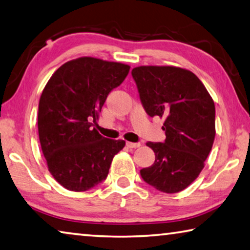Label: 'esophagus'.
Returning a JSON list of instances; mask_svg holds the SVG:
<instances>
[{
    "label": "esophagus",
    "instance_id": "esophagus-1",
    "mask_svg": "<svg viewBox=\"0 0 250 250\" xmlns=\"http://www.w3.org/2000/svg\"><path fill=\"white\" fill-rule=\"evenodd\" d=\"M126 146L128 147V148H136V147H140L141 144L140 143H130V142H126Z\"/></svg>",
    "mask_w": 250,
    "mask_h": 250
}]
</instances>
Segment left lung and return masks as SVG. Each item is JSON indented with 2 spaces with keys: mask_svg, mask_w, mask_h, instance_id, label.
<instances>
[{
  "mask_svg": "<svg viewBox=\"0 0 250 250\" xmlns=\"http://www.w3.org/2000/svg\"><path fill=\"white\" fill-rule=\"evenodd\" d=\"M133 79L146 113L164 118V143H147L152 166L141 169L144 181L167 194L185 189L198 177L214 144L215 104L197 76L177 66H138Z\"/></svg>",
  "mask_w": 250,
  "mask_h": 250,
  "instance_id": "8db88e82",
  "label": "left lung"
}]
</instances>
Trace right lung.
<instances>
[{"instance_id": "add662e5", "label": "right lung", "mask_w": 250, "mask_h": 250, "mask_svg": "<svg viewBox=\"0 0 250 250\" xmlns=\"http://www.w3.org/2000/svg\"><path fill=\"white\" fill-rule=\"evenodd\" d=\"M129 68L83 56L57 68L45 85L38 114L41 148L50 173L66 189L85 191L103 182L124 148L125 141L105 138L92 126Z\"/></svg>"}]
</instances>
